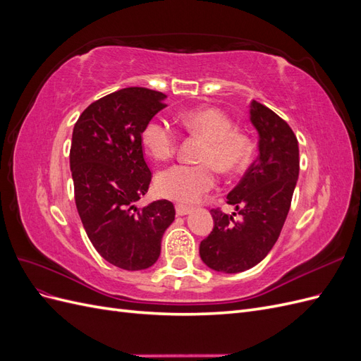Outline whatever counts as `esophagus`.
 <instances>
[{
  "label": "esophagus",
  "instance_id": "esophagus-1",
  "mask_svg": "<svg viewBox=\"0 0 361 361\" xmlns=\"http://www.w3.org/2000/svg\"><path fill=\"white\" fill-rule=\"evenodd\" d=\"M191 212H192V207H188V206H185V204H176V214L179 216H185V215H188Z\"/></svg>",
  "mask_w": 361,
  "mask_h": 361
}]
</instances>
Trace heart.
<instances>
[{
	"instance_id": "heart-1",
	"label": "heart",
	"mask_w": 361,
	"mask_h": 361,
	"mask_svg": "<svg viewBox=\"0 0 361 361\" xmlns=\"http://www.w3.org/2000/svg\"><path fill=\"white\" fill-rule=\"evenodd\" d=\"M182 125L190 133L206 140L200 161L212 163L221 173L243 170L253 154L247 135L233 130L232 120L214 108H202L182 114ZM143 145L152 158L166 161L178 147V134L164 120L154 118L141 134ZM215 185V171L209 164L183 166L178 164L164 170L157 178V190L162 195L180 203H195Z\"/></svg>"
}]
</instances>
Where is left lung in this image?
Wrapping results in <instances>:
<instances>
[{
  "mask_svg": "<svg viewBox=\"0 0 361 361\" xmlns=\"http://www.w3.org/2000/svg\"><path fill=\"white\" fill-rule=\"evenodd\" d=\"M250 122L259 137V157L227 194L241 215L212 209L214 228L200 243L203 264L218 272L236 274L264 260L286 221L300 174L298 140L285 120L256 101Z\"/></svg>",
  "mask_w": 361,
  "mask_h": 361,
  "instance_id": "1",
  "label": "left lung"
}]
</instances>
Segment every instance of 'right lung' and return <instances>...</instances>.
I'll use <instances>...</instances> for the list:
<instances>
[{
    "instance_id": "add662e5",
    "label": "right lung",
    "mask_w": 361,
    "mask_h": 361,
    "mask_svg": "<svg viewBox=\"0 0 361 361\" xmlns=\"http://www.w3.org/2000/svg\"><path fill=\"white\" fill-rule=\"evenodd\" d=\"M166 97L128 87L87 106L73 126L71 171L76 209L97 253L128 271L155 264L164 232L176 214L164 199L143 207L135 204L152 178L141 134L166 108Z\"/></svg>"
}]
</instances>
